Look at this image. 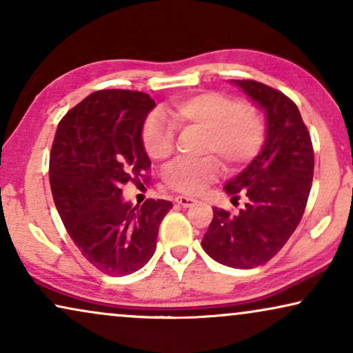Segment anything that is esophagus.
I'll list each match as a JSON object with an SVG mask.
<instances>
[{
	"instance_id": "esophagus-1",
	"label": "esophagus",
	"mask_w": 353,
	"mask_h": 353,
	"mask_svg": "<svg viewBox=\"0 0 353 353\" xmlns=\"http://www.w3.org/2000/svg\"><path fill=\"white\" fill-rule=\"evenodd\" d=\"M176 202L181 207H191L196 202V199H192V197H188V196H178L176 197Z\"/></svg>"
}]
</instances>
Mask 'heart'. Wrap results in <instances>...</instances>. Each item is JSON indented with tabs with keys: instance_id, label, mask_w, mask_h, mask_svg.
I'll use <instances>...</instances> for the list:
<instances>
[{
	"instance_id": "b5f03b06",
	"label": "heart",
	"mask_w": 353,
	"mask_h": 353,
	"mask_svg": "<svg viewBox=\"0 0 353 353\" xmlns=\"http://www.w3.org/2000/svg\"><path fill=\"white\" fill-rule=\"evenodd\" d=\"M167 115L178 127L202 130V151L215 154L230 172L239 170L252 161L262 148L265 137L262 119L255 110L241 108L238 101L225 94L201 93L191 96L168 108ZM141 139L144 151L156 161L167 159L175 146L173 127L157 114L144 120ZM216 158L176 159L163 170V180L178 192L197 194L221 175V163L219 158Z\"/></svg>"
}]
</instances>
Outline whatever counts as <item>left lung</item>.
I'll return each instance as SVG.
<instances>
[{"label":"left lung","instance_id":"8db88e82","mask_svg":"<svg viewBox=\"0 0 353 353\" xmlns=\"http://www.w3.org/2000/svg\"><path fill=\"white\" fill-rule=\"evenodd\" d=\"M265 112L262 151L225 185L231 201L248 197L238 215L214 207L202 249L233 268L267 263L291 238L305 210L313 180V148L297 105L281 91L254 80H231Z\"/></svg>","mask_w":353,"mask_h":353}]
</instances>
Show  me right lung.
<instances>
[{
    "label": "right lung",
    "mask_w": 353,
    "mask_h": 353,
    "mask_svg": "<svg viewBox=\"0 0 353 353\" xmlns=\"http://www.w3.org/2000/svg\"><path fill=\"white\" fill-rule=\"evenodd\" d=\"M156 101L130 90L94 91L57 125L50 183L62 223L91 265L125 276L156 252L170 201L125 202L120 186L149 170L141 130Z\"/></svg>",
    "instance_id": "1"
}]
</instances>
